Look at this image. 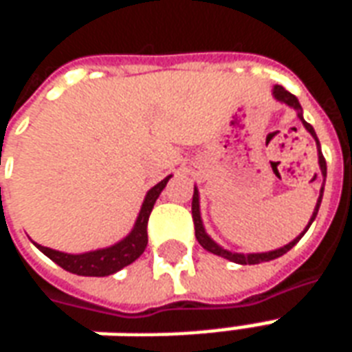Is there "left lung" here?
Returning <instances> with one entry per match:
<instances>
[{"mask_svg": "<svg viewBox=\"0 0 352 352\" xmlns=\"http://www.w3.org/2000/svg\"><path fill=\"white\" fill-rule=\"evenodd\" d=\"M273 98L277 101H280V103H287L288 107H292L298 111V118L302 120L303 126H305V130L309 131L311 135L315 138V141H317L318 145V166H320V173H322V177L326 179V160L324 156H322V153H320V143H318L317 139V133H315V130H313V126L311 124H307L305 120H303V115H302V105H300V101H298V98H296L294 94H290L288 90H285L283 87H279V85H275L273 87ZM322 192H324V183H322V188H320V196H318L317 199V206H315V211H313V217H311L309 224H307V228L303 230L300 236L296 237L294 241H290L288 245H285V247H280V249H275V251H270V252H252V254H243V252H232V251H226V249H222L221 245H217L211 239V237L207 236L206 234V228H204V222H201V214H199V194H198V188L194 186V196H192V219H194V230H196V239L199 241V245L206 249V251L213 252V254H217V256H222V258L230 260V262H236V264H243V265H251V264H260V262H270V260H275L279 258V256H283L285 252H288L292 247H294L300 239H302V236L309 230L311 222L315 221V217H317L318 213V207H320V201H322Z\"/></svg>", "mask_w": 352, "mask_h": 352, "instance_id": "obj_1", "label": "left lung"}]
</instances>
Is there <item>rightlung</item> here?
<instances>
[{
    "label": "right lung",
    "mask_w": 352,
    "mask_h": 352,
    "mask_svg": "<svg viewBox=\"0 0 352 352\" xmlns=\"http://www.w3.org/2000/svg\"><path fill=\"white\" fill-rule=\"evenodd\" d=\"M171 179V175L166 177L164 181L158 184H154L151 190L146 192L145 201L141 206L139 217L133 230L128 236L124 237L122 241L111 245L107 249H98V251L82 252V254H67V252L54 251L49 247L37 245V249L47 254L52 262H56L60 267H64L65 272L77 273V275H85V277H105V275H113L118 270H122L126 265H130L131 262L143 254L146 243H148V236H146V222L151 217L156 199L160 196V192L166 188V184Z\"/></svg>",
    "instance_id": "1"
}]
</instances>
